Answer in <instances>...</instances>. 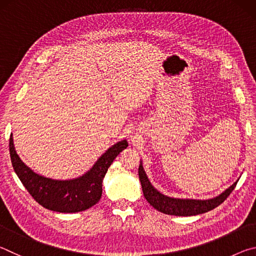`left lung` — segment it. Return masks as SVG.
<instances>
[{
  "instance_id": "left-lung-1",
  "label": "left lung",
  "mask_w": 256,
  "mask_h": 256,
  "mask_svg": "<svg viewBox=\"0 0 256 256\" xmlns=\"http://www.w3.org/2000/svg\"><path fill=\"white\" fill-rule=\"evenodd\" d=\"M138 178L141 182L142 190L146 200L156 210H158L162 214H172V216H196L201 214L204 212L214 209L226 200L229 194L232 192V190L236 188V183H234L230 188H227L222 194L219 196L210 198V200H183V198H174L164 196L156 190L146 177L144 170V167L140 164L138 166Z\"/></svg>"
}]
</instances>
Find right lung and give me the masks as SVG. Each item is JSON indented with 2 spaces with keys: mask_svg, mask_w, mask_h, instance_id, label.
<instances>
[{
  "mask_svg": "<svg viewBox=\"0 0 256 256\" xmlns=\"http://www.w3.org/2000/svg\"><path fill=\"white\" fill-rule=\"evenodd\" d=\"M128 146L126 140H123L110 146L92 170L79 178L55 180L36 174L21 162L14 149L12 134L8 144L12 166L30 196L46 209L62 214L84 211L100 200L104 176L114 159Z\"/></svg>",
  "mask_w": 256,
  "mask_h": 256,
  "instance_id": "add662e5",
  "label": "right lung"
}]
</instances>
